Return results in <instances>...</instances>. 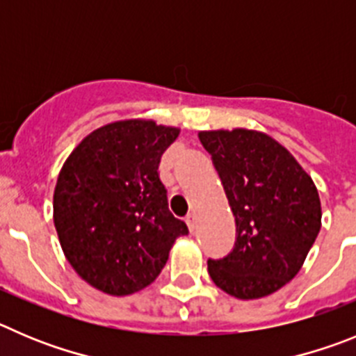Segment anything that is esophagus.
Returning a JSON list of instances; mask_svg holds the SVG:
<instances>
[{
  "label": "esophagus",
  "instance_id": "obj_1",
  "mask_svg": "<svg viewBox=\"0 0 356 356\" xmlns=\"http://www.w3.org/2000/svg\"><path fill=\"white\" fill-rule=\"evenodd\" d=\"M186 223H188L191 232H195V229H197V216H195V213H190L186 216Z\"/></svg>",
  "mask_w": 356,
  "mask_h": 356
}]
</instances>
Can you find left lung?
Returning <instances> with one entry per match:
<instances>
[{
	"instance_id": "1",
	"label": "left lung",
	"mask_w": 356,
	"mask_h": 356,
	"mask_svg": "<svg viewBox=\"0 0 356 356\" xmlns=\"http://www.w3.org/2000/svg\"><path fill=\"white\" fill-rule=\"evenodd\" d=\"M198 138L236 218L234 248L207 261L209 277L230 296H268L296 277L318 238V190L287 149L268 134L204 131Z\"/></svg>"
}]
</instances>
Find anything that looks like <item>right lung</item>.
Instances as JSON below:
<instances>
[{"instance_id":"1","label":"right lung","mask_w":356,"mask_h":356,"mask_svg":"<svg viewBox=\"0 0 356 356\" xmlns=\"http://www.w3.org/2000/svg\"><path fill=\"white\" fill-rule=\"evenodd\" d=\"M177 136L152 120L113 122L88 134L63 165L54 227L67 261L95 289L126 296L147 287L188 234L158 174Z\"/></svg>"}]
</instances>
